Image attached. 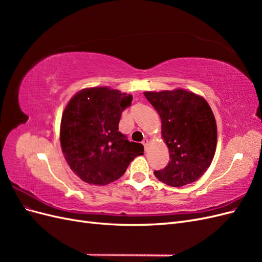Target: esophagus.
<instances>
[{
  "label": "esophagus",
  "instance_id": "esophagus-1",
  "mask_svg": "<svg viewBox=\"0 0 262 262\" xmlns=\"http://www.w3.org/2000/svg\"><path fill=\"white\" fill-rule=\"evenodd\" d=\"M142 144L144 145V148H145V149H147V147H148V140H147V139H144L143 141H142Z\"/></svg>",
  "mask_w": 262,
  "mask_h": 262
}]
</instances>
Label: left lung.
Listing matches in <instances>:
<instances>
[{"label": "left lung", "mask_w": 262, "mask_h": 262, "mask_svg": "<svg viewBox=\"0 0 262 262\" xmlns=\"http://www.w3.org/2000/svg\"><path fill=\"white\" fill-rule=\"evenodd\" d=\"M162 119L170 162L155 177L171 187L192 184L212 163L216 148L215 118L204 98L185 90L145 92Z\"/></svg>", "instance_id": "8db88e82"}]
</instances>
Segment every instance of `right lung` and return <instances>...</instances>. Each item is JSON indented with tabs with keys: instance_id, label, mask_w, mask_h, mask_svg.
I'll return each instance as SVG.
<instances>
[{
	"instance_id": "add662e5",
	"label": "right lung",
	"mask_w": 262,
	"mask_h": 262,
	"mask_svg": "<svg viewBox=\"0 0 262 262\" xmlns=\"http://www.w3.org/2000/svg\"><path fill=\"white\" fill-rule=\"evenodd\" d=\"M131 101V95L94 87L77 93L66 107L60 131L62 152L70 168L87 184H110L123 175L134 158L143 155V145L118 131L121 113Z\"/></svg>"
}]
</instances>
